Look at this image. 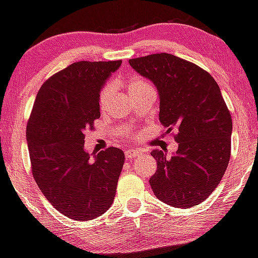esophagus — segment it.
<instances>
[{
  "label": "esophagus",
  "mask_w": 258,
  "mask_h": 258,
  "mask_svg": "<svg viewBox=\"0 0 258 258\" xmlns=\"http://www.w3.org/2000/svg\"><path fill=\"white\" fill-rule=\"evenodd\" d=\"M141 152L138 151V150H126L125 151V156H126V160H133V159H136L137 156H140Z\"/></svg>",
  "instance_id": "esophagus-1"
}]
</instances>
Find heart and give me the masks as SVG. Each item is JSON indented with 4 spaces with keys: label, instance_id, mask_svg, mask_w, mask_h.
Masks as SVG:
<instances>
[{
    "label": "heart",
    "instance_id": "1",
    "mask_svg": "<svg viewBox=\"0 0 258 258\" xmlns=\"http://www.w3.org/2000/svg\"><path fill=\"white\" fill-rule=\"evenodd\" d=\"M146 86H149V84L146 83L145 80L142 79H132L129 83H127V90L129 93H134L137 90H140V89L146 88ZM113 92H115V84L113 83H107L106 85L102 88L101 93H99V104H101L102 108L108 104V102L111 101V98H112Z\"/></svg>",
    "mask_w": 258,
    "mask_h": 258
}]
</instances>
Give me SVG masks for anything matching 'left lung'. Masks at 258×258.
I'll return each instance as SVG.
<instances>
[{"instance_id": "obj_1", "label": "left lung", "mask_w": 258, "mask_h": 258, "mask_svg": "<svg viewBox=\"0 0 258 258\" xmlns=\"http://www.w3.org/2000/svg\"><path fill=\"white\" fill-rule=\"evenodd\" d=\"M129 64L156 86L166 132L178 131L172 157L161 150L151 152L157 163L152 191L175 208L198 206L218 186L231 154V115L220 86L199 66L166 52L131 59Z\"/></svg>"}]
</instances>
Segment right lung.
Here are the masks:
<instances>
[{"label": "right lung", "mask_w": 258, "mask_h": 258, "mask_svg": "<svg viewBox=\"0 0 258 258\" xmlns=\"http://www.w3.org/2000/svg\"><path fill=\"white\" fill-rule=\"evenodd\" d=\"M121 60L76 61L40 88L27 124L32 173L56 211L75 221L112 206L125 155L109 147L90 159L85 132L101 116L99 93Z\"/></svg>", "instance_id": "add662e5"}]
</instances>
